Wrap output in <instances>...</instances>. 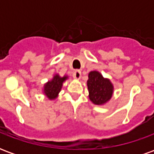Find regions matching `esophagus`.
Segmentation results:
<instances>
[{
    "label": "esophagus",
    "instance_id": "1",
    "mask_svg": "<svg viewBox=\"0 0 154 154\" xmlns=\"http://www.w3.org/2000/svg\"><path fill=\"white\" fill-rule=\"evenodd\" d=\"M72 76H73L74 78H76V79H80L81 76H82V72H81V71H79V70L74 71Z\"/></svg>",
    "mask_w": 154,
    "mask_h": 154
}]
</instances>
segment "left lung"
<instances>
[{"mask_svg":"<svg viewBox=\"0 0 154 154\" xmlns=\"http://www.w3.org/2000/svg\"><path fill=\"white\" fill-rule=\"evenodd\" d=\"M88 77L87 87L90 100L96 105H102L110 100L113 93V86L110 80L105 79L97 71L91 72Z\"/></svg>","mask_w":154,"mask_h":154,"instance_id":"left-lung-1","label":"left lung"}]
</instances>
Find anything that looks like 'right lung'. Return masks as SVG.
<instances>
[{
	"label": "right lung",
	"instance_id": "add662e5",
	"mask_svg": "<svg viewBox=\"0 0 154 154\" xmlns=\"http://www.w3.org/2000/svg\"><path fill=\"white\" fill-rule=\"evenodd\" d=\"M67 79V77H60L58 75L54 76L53 80L48 82L44 86V93L49 99H54L57 97V94L60 91L63 82Z\"/></svg>",
	"mask_w": 154,
	"mask_h": 154
}]
</instances>
